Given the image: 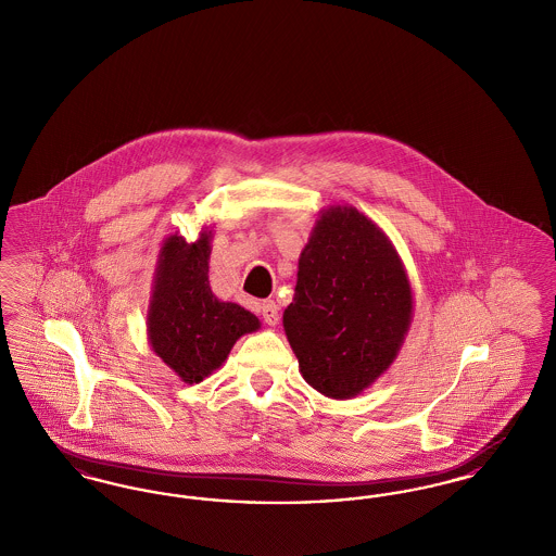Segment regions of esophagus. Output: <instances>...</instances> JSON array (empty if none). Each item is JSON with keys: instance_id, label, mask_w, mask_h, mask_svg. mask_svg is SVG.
Instances as JSON below:
<instances>
[{"instance_id": "esophagus-1", "label": "esophagus", "mask_w": 556, "mask_h": 556, "mask_svg": "<svg viewBox=\"0 0 556 556\" xmlns=\"http://www.w3.org/2000/svg\"><path fill=\"white\" fill-rule=\"evenodd\" d=\"M261 313H263L266 325H277L279 323V306L273 300H265L263 302Z\"/></svg>"}]
</instances>
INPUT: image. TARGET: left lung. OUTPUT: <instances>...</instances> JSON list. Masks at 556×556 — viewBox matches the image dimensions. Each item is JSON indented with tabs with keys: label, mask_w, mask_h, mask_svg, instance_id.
<instances>
[{
	"label": "left lung",
	"mask_w": 556,
	"mask_h": 556,
	"mask_svg": "<svg viewBox=\"0 0 556 556\" xmlns=\"http://www.w3.org/2000/svg\"><path fill=\"white\" fill-rule=\"evenodd\" d=\"M413 306L404 263L377 223L348 204L318 212L283 313L304 381L333 400L363 394L396 361Z\"/></svg>",
	"instance_id": "obj_1"
}]
</instances>
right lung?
I'll use <instances>...</instances> for the list:
<instances>
[{"instance_id": "add662e5", "label": "right lung", "mask_w": 556, "mask_h": 556, "mask_svg": "<svg viewBox=\"0 0 556 556\" xmlns=\"http://www.w3.org/2000/svg\"><path fill=\"white\" fill-rule=\"evenodd\" d=\"M212 231L195 241L179 233L162 241L148 308V342L168 369L189 386L218 369L241 336L261 329V320L211 290Z\"/></svg>"}]
</instances>
